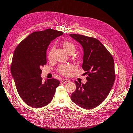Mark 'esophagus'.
<instances>
[{
	"instance_id": "esophagus-1",
	"label": "esophagus",
	"mask_w": 133,
	"mask_h": 133,
	"mask_svg": "<svg viewBox=\"0 0 133 133\" xmlns=\"http://www.w3.org/2000/svg\"><path fill=\"white\" fill-rule=\"evenodd\" d=\"M70 82V80L69 79H63L62 80V82L63 83H68V82Z\"/></svg>"
}]
</instances>
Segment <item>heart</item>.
<instances>
[{
  "label": "heart",
  "mask_w": 133,
  "mask_h": 133,
  "mask_svg": "<svg viewBox=\"0 0 133 133\" xmlns=\"http://www.w3.org/2000/svg\"><path fill=\"white\" fill-rule=\"evenodd\" d=\"M62 45L63 48L66 50L68 54H73L76 50V47L74 44L70 42L64 41L62 42ZM54 50V47H52L49 50L48 54V57L49 59L53 58V53ZM74 66L70 64H66V65H62L59 68L58 71L60 74L64 75H68L70 74L71 72L73 70Z\"/></svg>",
  "instance_id": "obj_1"
}]
</instances>
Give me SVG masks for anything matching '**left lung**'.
I'll return each mask as SVG.
<instances>
[{
  "instance_id": "8db88e82",
  "label": "left lung",
  "mask_w": 133,
  "mask_h": 133,
  "mask_svg": "<svg viewBox=\"0 0 133 133\" xmlns=\"http://www.w3.org/2000/svg\"><path fill=\"white\" fill-rule=\"evenodd\" d=\"M70 36L83 47L82 68L88 75L85 84L75 81L76 89L71 100L85 109H93L105 100L114 83V59L98 39L76 34Z\"/></svg>"
}]
</instances>
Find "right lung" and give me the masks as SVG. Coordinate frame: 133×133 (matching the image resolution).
Returning <instances> with one entry per match:
<instances>
[{"label":"right lung","instance_id":"obj_1","mask_svg":"<svg viewBox=\"0 0 133 133\" xmlns=\"http://www.w3.org/2000/svg\"><path fill=\"white\" fill-rule=\"evenodd\" d=\"M63 34L51 29L35 31L15 49L11 73L19 95L32 108H42L50 103L60 84L54 78L43 82L41 67L46 64V51L50 42Z\"/></svg>","mask_w":133,"mask_h":133}]
</instances>
